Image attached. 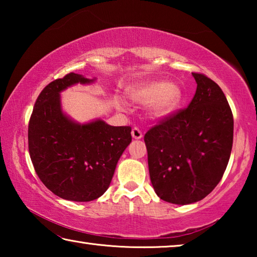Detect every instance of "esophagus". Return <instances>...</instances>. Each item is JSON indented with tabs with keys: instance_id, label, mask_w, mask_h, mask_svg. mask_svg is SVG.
<instances>
[{
	"instance_id": "obj_1",
	"label": "esophagus",
	"mask_w": 257,
	"mask_h": 257,
	"mask_svg": "<svg viewBox=\"0 0 257 257\" xmlns=\"http://www.w3.org/2000/svg\"><path fill=\"white\" fill-rule=\"evenodd\" d=\"M132 136L134 139H141L143 137V134L138 128H134L132 130Z\"/></svg>"
}]
</instances>
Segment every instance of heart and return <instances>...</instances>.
Masks as SVG:
<instances>
[{
    "label": "heart",
    "instance_id": "1",
    "mask_svg": "<svg viewBox=\"0 0 257 257\" xmlns=\"http://www.w3.org/2000/svg\"><path fill=\"white\" fill-rule=\"evenodd\" d=\"M130 101L146 104V111L151 118L160 120L172 114L182 102L184 92L181 87L173 81H144L130 86L127 89ZM115 105L120 110L125 108L122 99L116 98Z\"/></svg>",
    "mask_w": 257,
    "mask_h": 257
}]
</instances>
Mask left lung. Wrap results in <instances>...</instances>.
<instances>
[{
    "label": "left lung",
    "instance_id": "obj_1",
    "mask_svg": "<svg viewBox=\"0 0 257 257\" xmlns=\"http://www.w3.org/2000/svg\"><path fill=\"white\" fill-rule=\"evenodd\" d=\"M196 93L188 107L146 133L151 182L165 202L187 205L206 197L227 168L233 118L216 82L193 73Z\"/></svg>",
    "mask_w": 257,
    "mask_h": 257
}]
</instances>
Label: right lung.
Here are the masks:
<instances>
[{"label": "right lung", "instance_id": "obj_1", "mask_svg": "<svg viewBox=\"0 0 257 257\" xmlns=\"http://www.w3.org/2000/svg\"><path fill=\"white\" fill-rule=\"evenodd\" d=\"M89 79L69 73L50 82L35 103L28 127L29 154L43 184L67 201L90 202L107 190L116 163L132 143V128L102 119L78 122L62 108L61 93Z\"/></svg>", "mask_w": 257, "mask_h": 257}]
</instances>
